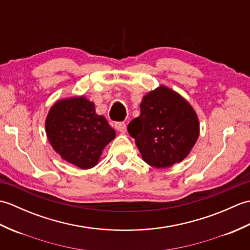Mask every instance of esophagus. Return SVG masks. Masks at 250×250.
<instances>
[{
  "instance_id": "1",
  "label": "esophagus",
  "mask_w": 250,
  "mask_h": 250,
  "mask_svg": "<svg viewBox=\"0 0 250 250\" xmlns=\"http://www.w3.org/2000/svg\"><path fill=\"white\" fill-rule=\"evenodd\" d=\"M115 128H116V130L121 132V133H125V131H126V125L125 122H116Z\"/></svg>"
}]
</instances>
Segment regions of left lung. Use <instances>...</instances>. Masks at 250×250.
I'll use <instances>...</instances> for the list:
<instances>
[{
    "label": "left lung",
    "mask_w": 250,
    "mask_h": 250,
    "mask_svg": "<svg viewBox=\"0 0 250 250\" xmlns=\"http://www.w3.org/2000/svg\"><path fill=\"white\" fill-rule=\"evenodd\" d=\"M141 115L128 132L143 160L155 167H169L187 157L200 134L198 115L187 100L160 86L143 97Z\"/></svg>",
    "instance_id": "8db88e82"
}]
</instances>
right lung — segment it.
<instances>
[{
	"label": "right lung",
	"mask_w": 250,
	"mask_h": 250,
	"mask_svg": "<svg viewBox=\"0 0 250 250\" xmlns=\"http://www.w3.org/2000/svg\"><path fill=\"white\" fill-rule=\"evenodd\" d=\"M45 130L63 160L83 169L97 166L116 136L104 116L95 113L94 103L83 95L57 101L47 115Z\"/></svg>",
	"instance_id": "1"
}]
</instances>
